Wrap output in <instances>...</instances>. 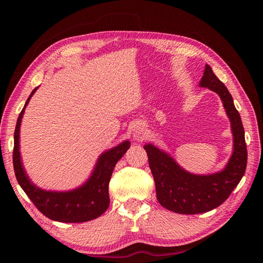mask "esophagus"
Returning <instances> with one entry per match:
<instances>
[{"label":"esophagus","mask_w":263,"mask_h":263,"mask_svg":"<svg viewBox=\"0 0 263 263\" xmlns=\"http://www.w3.org/2000/svg\"><path fill=\"white\" fill-rule=\"evenodd\" d=\"M145 135H146V132H145V129H144V127L137 126L136 128L134 129V137H135V139H137V140L144 139Z\"/></svg>","instance_id":"1"}]
</instances>
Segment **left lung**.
Listing matches in <instances>:
<instances>
[{"instance_id": "obj_1", "label": "left lung", "mask_w": 263, "mask_h": 263, "mask_svg": "<svg viewBox=\"0 0 263 263\" xmlns=\"http://www.w3.org/2000/svg\"><path fill=\"white\" fill-rule=\"evenodd\" d=\"M200 86L219 95L232 124L234 151L225 169L208 176L193 174L182 169L170 155L156 146L147 144L144 147L155 179L158 202L179 214H200L218 208L240 182L247 166L245 130L232 94L209 65L205 66Z\"/></svg>"}]
</instances>
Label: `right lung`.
<instances>
[{
  "label": "right lung",
  "instance_id": "right-lung-1",
  "mask_svg": "<svg viewBox=\"0 0 263 263\" xmlns=\"http://www.w3.org/2000/svg\"><path fill=\"white\" fill-rule=\"evenodd\" d=\"M33 90L27 99L25 106L17 118L14 133L13 165L15 177L24 192L30 201L46 217L61 222H83L89 221L104 213L109 205L108 184L117 161L130 147L128 140L103 153L95 164V168L83 185L72 191L55 192L37 187L29 180L24 170L20 155V127L30 98L36 92Z\"/></svg>",
  "mask_w": 263,
  "mask_h": 263
}]
</instances>
